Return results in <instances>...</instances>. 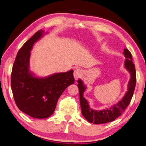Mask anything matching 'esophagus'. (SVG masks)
Listing matches in <instances>:
<instances>
[{"label":"esophagus","mask_w":146,"mask_h":146,"mask_svg":"<svg viewBox=\"0 0 146 146\" xmlns=\"http://www.w3.org/2000/svg\"><path fill=\"white\" fill-rule=\"evenodd\" d=\"M82 70L79 69V68H77L75 70H74V77L75 79H79V77H80V76H82Z\"/></svg>","instance_id":"esophagus-1"}]
</instances>
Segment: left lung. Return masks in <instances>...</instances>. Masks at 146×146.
<instances>
[{"mask_svg": "<svg viewBox=\"0 0 146 146\" xmlns=\"http://www.w3.org/2000/svg\"><path fill=\"white\" fill-rule=\"evenodd\" d=\"M123 54L125 56L124 67L130 74V79L127 85V90L123 98L115 104L111 106L109 108L104 109L94 110L90 108L88 101L84 98V93L87 89V86L81 79L77 80V87L79 88L80 104L82 114L87 121L94 124H104L112 122L122 114L123 111L130 103L134 92L136 83V73L135 66L132 62V54L127 48H124Z\"/></svg>", "mask_w": 146, "mask_h": 146, "instance_id": "1", "label": "left lung"}]
</instances>
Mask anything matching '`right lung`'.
<instances>
[{
    "label": "right lung",
    "instance_id": "obj_1",
    "mask_svg": "<svg viewBox=\"0 0 146 146\" xmlns=\"http://www.w3.org/2000/svg\"><path fill=\"white\" fill-rule=\"evenodd\" d=\"M37 31L19 50L11 74V89L16 105L21 111L36 119L53 114L57 100L67 87L74 83L73 70L41 77L30 70V57L34 44L42 37Z\"/></svg>",
    "mask_w": 146,
    "mask_h": 146
}]
</instances>
